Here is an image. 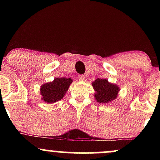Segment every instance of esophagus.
<instances>
[{"label": "esophagus", "mask_w": 160, "mask_h": 160, "mask_svg": "<svg viewBox=\"0 0 160 160\" xmlns=\"http://www.w3.org/2000/svg\"><path fill=\"white\" fill-rule=\"evenodd\" d=\"M78 79H79V80H80V81H81V82H84L86 80L85 76H83V75H79Z\"/></svg>", "instance_id": "1"}]
</instances>
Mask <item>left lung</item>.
<instances>
[{"label": "left lung", "mask_w": 160, "mask_h": 160, "mask_svg": "<svg viewBox=\"0 0 160 160\" xmlns=\"http://www.w3.org/2000/svg\"><path fill=\"white\" fill-rule=\"evenodd\" d=\"M95 90L94 97L95 101L102 104L112 102L118 96L120 87L117 84L110 82L107 79L97 78L92 82Z\"/></svg>", "instance_id": "8db88e82"}]
</instances>
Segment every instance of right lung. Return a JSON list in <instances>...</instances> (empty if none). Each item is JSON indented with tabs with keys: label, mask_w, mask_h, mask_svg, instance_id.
<instances>
[{
	"label": "right lung",
	"mask_w": 160,
	"mask_h": 160,
	"mask_svg": "<svg viewBox=\"0 0 160 160\" xmlns=\"http://www.w3.org/2000/svg\"><path fill=\"white\" fill-rule=\"evenodd\" d=\"M72 82L71 78H56L52 82L43 84L40 88L41 100L47 104L56 103L63 98Z\"/></svg>",
	"instance_id": "obj_1"
}]
</instances>
